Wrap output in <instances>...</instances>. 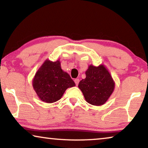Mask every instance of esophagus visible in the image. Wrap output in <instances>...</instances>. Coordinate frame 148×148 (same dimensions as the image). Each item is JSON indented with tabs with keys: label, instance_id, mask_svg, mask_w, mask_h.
<instances>
[{
	"label": "esophagus",
	"instance_id": "esophagus-1",
	"mask_svg": "<svg viewBox=\"0 0 148 148\" xmlns=\"http://www.w3.org/2000/svg\"><path fill=\"white\" fill-rule=\"evenodd\" d=\"M74 82H75V84H76V86H77V85H78V84H79V79H77V78L75 79H74Z\"/></svg>",
	"mask_w": 148,
	"mask_h": 148
}]
</instances>
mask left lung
I'll return each mask as SVG.
<instances>
[{
	"mask_svg": "<svg viewBox=\"0 0 148 148\" xmlns=\"http://www.w3.org/2000/svg\"><path fill=\"white\" fill-rule=\"evenodd\" d=\"M86 75V78L81 80L78 84L86 101L95 106L104 104L112 95L115 86L109 72L103 65L98 67L91 65Z\"/></svg>",
	"mask_w": 148,
	"mask_h": 148,
	"instance_id": "obj_1",
	"label": "left lung"
}]
</instances>
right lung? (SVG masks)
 Segmentation results:
<instances>
[{
	"mask_svg": "<svg viewBox=\"0 0 148 148\" xmlns=\"http://www.w3.org/2000/svg\"><path fill=\"white\" fill-rule=\"evenodd\" d=\"M32 86L42 101L51 103L61 99L67 88L76 85L69 74L62 71L59 61L47 60L36 72Z\"/></svg>",
	"mask_w": 148,
	"mask_h": 148,
	"instance_id": "right-lung-1",
	"label": "right lung"
}]
</instances>
